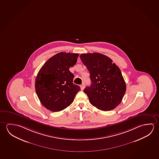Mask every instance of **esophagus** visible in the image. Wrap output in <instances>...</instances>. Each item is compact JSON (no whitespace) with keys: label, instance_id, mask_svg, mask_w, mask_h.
Segmentation results:
<instances>
[{"label":"esophagus","instance_id":"1","mask_svg":"<svg viewBox=\"0 0 159 159\" xmlns=\"http://www.w3.org/2000/svg\"><path fill=\"white\" fill-rule=\"evenodd\" d=\"M81 89L83 90H84V89L85 88V84H81L80 85Z\"/></svg>","mask_w":159,"mask_h":159}]
</instances>
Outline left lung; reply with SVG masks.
<instances>
[{
	"label": "left lung",
	"instance_id": "obj_1",
	"mask_svg": "<svg viewBox=\"0 0 159 159\" xmlns=\"http://www.w3.org/2000/svg\"><path fill=\"white\" fill-rule=\"evenodd\" d=\"M80 59L90 74V86L84 92L94 107L110 111L120 104L126 86L119 68L110 57L100 53L83 54Z\"/></svg>",
	"mask_w": 159,
	"mask_h": 159
}]
</instances>
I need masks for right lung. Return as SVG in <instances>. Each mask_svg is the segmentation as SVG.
<instances>
[{
  "mask_svg": "<svg viewBox=\"0 0 159 159\" xmlns=\"http://www.w3.org/2000/svg\"><path fill=\"white\" fill-rule=\"evenodd\" d=\"M78 54L61 52L50 57L35 79L37 96L43 105L53 112L65 109L73 102L80 86L73 83L69 70L77 62Z\"/></svg>",
  "mask_w": 159,
  "mask_h": 159,
  "instance_id": "right-lung-1",
  "label": "right lung"
}]
</instances>
